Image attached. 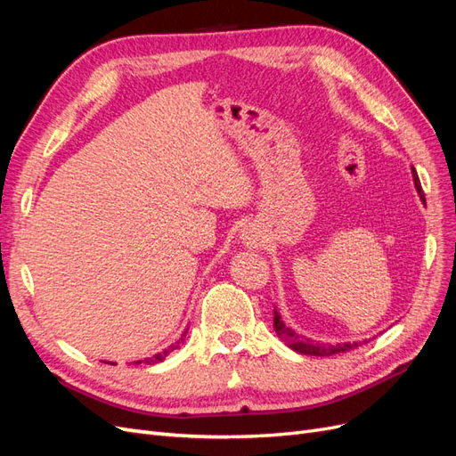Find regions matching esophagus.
Instances as JSON below:
<instances>
[{
	"label": "esophagus",
	"instance_id": "34e87169",
	"mask_svg": "<svg viewBox=\"0 0 456 456\" xmlns=\"http://www.w3.org/2000/svg\"><path fill=\"white\" fill-rule=\"evenodd\" d=\"M241 241L243 245L249 247V249H255V247L260 245V233L255 226H245L241 230Z\"/></svg>",
	"mask_w": 456,
	"mask_h": 456
}]
</instances>
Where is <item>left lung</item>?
<instances>
[{"mask_svg":"<svg viewBox=\"0 0 456 456\" xmlns=\"http://www.w3.org/2000/svg\"><path fill=\"white\" fill-rule=\"evenodd\" d=\"M411 169H412V181H415V188L419 191V196H420L422 201H426L424 194H422L419 175L415 173V167H411ZM273 329L289 348L298 352V354H305V355H333V354H340V352H348V350L357 346V342H342V344H335V346H333V344H320V342H312L306 337H300V335L295 333L293 329H289L281 322V315L275 308H273Z\"/></svg>","mask_w":456,"mask_h":456,"instance_id":"8db88e82","label":"left lung"}]
</instances>
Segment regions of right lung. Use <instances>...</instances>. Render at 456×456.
Masks as SVG:
<instances>
[{"label":"right lung","instance_id":"1","mask_svg":"<svg viewBox=\"0 0 456 456\" xmlns=\"http://www.w3.org/2000/svg\"><path fill=\"white\" fill-rule=\"evenodd\" d=\"M186 333H188V329L184 330V333H183V337H181V338H178L175 344H171V346H169L167 350H163V352H159V354H156V355H151V357H146L144 363L151 365V363H159V362H163L165 357H167V354H169V352H173V350H176L178 346H181V344L184 342V337H186ZM139 363H142V362H134V365H139Z\"/></svg>","mask_w":456,"mask_h":456}]
</instances>
